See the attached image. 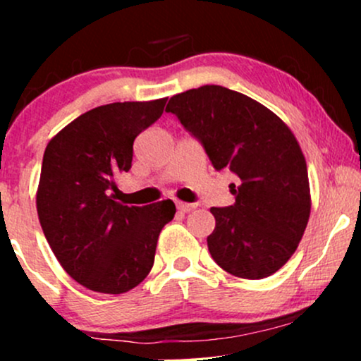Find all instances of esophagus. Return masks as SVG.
Masks as SVG:
<instances>
[{
  "label": "esophagus",
  "instance_id": "1",
  "mask_svg": "<svg viewBox=\"0 0 361 361\" xmlns=\"http://www.w3.org/2000/svg\"><path fill=\"white\" fill-rule=\"evenodd\" d=\"M176 207H177V210L180 212V214H187V212L194 210L197 205H195V204H187V202H179V200H177V202H176Z\"/></svg>",
  "mask_w": 361,
  "mask_h": 361
}]
</instances>
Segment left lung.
Listing matches in <instances>:
<instances>
[{"label": "left lung", "instance_id": "obj_1", "mask_svg": "<svg viewBox=\"0 0 361 361\" xmlns=\"http://www.w3.org/2000/svg\"><path fill=\"white\" fill-rule=\"evenodd\" d=\"M204 147L215 171L230 169L235 204L212 207V258L226 273L263 279L294 255L310 215L307 166L273 111L220 85L174 95L166 106Z\"/></svg>", "mask_w": 361, "mask_h": 361}]
</instances>
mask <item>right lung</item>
<instances>
[{
  "label": "right lung",
  "mask_w": 361,
  "mask_h": 361,
  "mask_svg": "<svg viewBox=\"0 0 361 361\" xmlns=\"http://www.w3.org/2000/svg\"><path fill=\"white\" fill-rule=\"evenodd\" d=\"M167 98L110 103L83 113L49 141L37 189V215L54 255L87 289L121 294L154 264L162 226L176 205H123L116 179L131 169L136 136L164 111Z\"/></svg>",
  "instance_id": "obj_1"
}]
</instances>
